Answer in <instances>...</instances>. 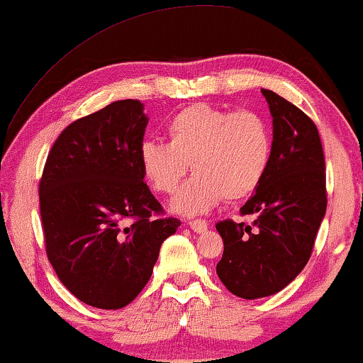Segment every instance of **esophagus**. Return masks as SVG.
Segmentation results:
<instances>
[{"mask_svg":"<svg viewBox=\"0 0 363 363\" xmlns=\"http://www.w3.org/2000/svg\"><path fill=\"white\" fill-rule=\"evenodd\" d=\"M189 227L192 228V232L202 233L203 230H207L208 223H207L206 220H201V218H197V220H191V222H189Z\"/></svg>","mask_w":363,"mask_h":363,"instance_id":"esophagus-1","label":"esophagus"}]
</instances>
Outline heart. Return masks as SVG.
Listing matches in <instances>:
<instances>
[{"mask_svg":"<svg viewBox=\"0 0 363 363\" xmlns=\"http://www.w3.org/2000/svg\"><path fill=\"white\" fill-rule=\"evenodd\" d=\"M167 140L143 143L140 164L150 186L162 194L179 187L191 164L194 177L171 202L182 216L208 212L223 197H248L263 181L272 156V136L262 116L207 104L179 111L167 125Z\"/></svg>","mask_w":363,"mask_h":363,"instance_id":"1","label":"heart"}]
</instances>
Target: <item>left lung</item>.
<instances>
[{"label":"left lung","mask_w":363,"mask_h":363,"mask_svg":"<svg viewBox=\"0 0 363 363\" xmlns=\"http://www.w3.org/2000/svg\"><path fill=\"white\" fill-rule=\"evenodd\" d=\"M273 116L268 169L240 208L252 223L218 222L223 255L217 274L232 294H277L303 272L325 216V164L319 131L308 115L262 89Z\"/></svg>","instance_id":"obj_1"}]
</instances>
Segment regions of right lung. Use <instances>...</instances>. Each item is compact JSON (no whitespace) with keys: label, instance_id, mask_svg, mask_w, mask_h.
<instances>
[{"label":"right lung","instance_id":"add662e5","mask_svg":"<svg viewBox=\"0 0 363 363\" xmlns=\"http://www.w3.org/2000/svg\"><path fill=\"white\" fill-rule=\"evenodd\" d=\"M138 100H118L69 125L50 150L39 184L49 262L82 303L128 306L152 274L177 218L145 184L140 146L147 126ZM135 218L131 226H125Z\"/></svg>","mask_w":363,"mask_h":363}]
</instances>
